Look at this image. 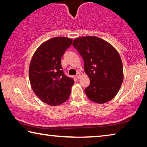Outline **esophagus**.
<instances>
[{
  "mask_svg": "<svg viewBox=\"0 0 147 147\" xmlns=\"http://www.w3.org/2000/svg\"><path fill=\"white\" fill-rule=\"evenodd\" d=\"M76 77L78 79H80V73H78L76 74Z\"/></svg>",
  "mask_w": 147,
  "mask_h": 147,
  "instance_id": "esophagus-1",
  "label": "esophagus"
}]
</instances>
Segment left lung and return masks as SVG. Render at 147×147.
I'll use <instances>...</instances> for the list:
<instances>
[{
    "label": "left lung",
    "instance_id": "8db88e82",
    "mask_svg": "<svg viewBox=\"0 0 147 147\" xmlns=\"http://www.w3.org/2000/svg\"><path fill=\"white\" fill-rule=\"evenodd\" d=\"M73 47L84 61L90 79L85 89L89 100L104 104L115 97L123 81V63L118 52L108 42L95 36L76 38Z\"/></svg>",
    "mask_w": 147,
    "mask_h": 147
}]
</instances>
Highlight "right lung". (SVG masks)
Masks as SVG:
<instances>
[{
    "label": "right lung",
    "mask_w": 147,
    "mask_h": 147,
    "mask_svg": "<svg viewBox=\"0 0 147 147\" xmlns=\"http://www.w3.org/2000/svg\"><path fill=\"white\" fill-rule=\"evenodd\" d=\"M73 39L56 37L45 42L36 50L29 67V78L35 94L45 103L57 106L65 102L74 83L65 74L61 59Z\"/></svg>",
    "instance_id": "right-lung-1"
}]
</instances>
